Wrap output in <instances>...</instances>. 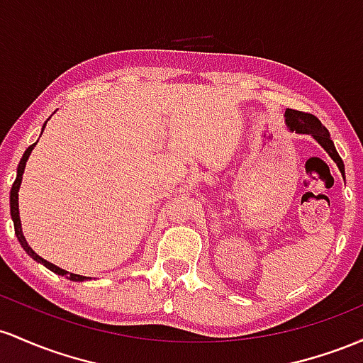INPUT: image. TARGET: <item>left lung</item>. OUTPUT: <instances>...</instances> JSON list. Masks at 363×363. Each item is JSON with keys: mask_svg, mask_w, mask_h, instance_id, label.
I'll use <instances>...</instances> for the list:
<instances>
[{"mask_svg": "<svg viewBox=\"0 0 363 363\" xmlns=\"http://www.w3.org/2000/svg\"><path fill=\"white\" fill-rule=\"evenodd\" d=\"M284 123H286V128L290 130V132L311 135L313 140H315L317 144H319L320 147L329 154V157L336 162L337 169L341 171V174H343L345 178L343 160H341L340 154H337L335 142L331 140V135H329L328 128H325L315 116L308 115V113L295 111V109H286V111H284Z\"/></svg>", "mask_w": 363, "mask_h": 363, "instance_id": "1", "label": "left lung"}]
</instances>
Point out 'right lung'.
Instances as JSON below:
<instances>
[{
  "instance_id": "add662e5",
  "label": "right lung",
  "mask_w": 363,
  "mask_h": 363,
  "mask_svg": "<svg viewBox=\"0 0 363 363\" xmlns=\"http://www.w3.org/2000/svg\"><path fill=\"white\" fill-rule=\"evenodd\" d=\"M46 123H48V121H46ZM46 123L43 125V130H44V127H46ZM35 144H38V142H35ZM35 144H32L30 147H27L26 152H23L22 160H20V162H18V168H17V178H15V182H13V186H11V190H10V214H11V219H13L15 235H17V238H18L20 245H22L23 250H26L27 254L30 255V257L35 260V262L43 264L44 267H48V269H50V271L56 272V274H60V276H65V278H67V279L77 281V283H82V281H87V279H91V278H87V276L73 274V272H68V271L61 269V267H58V266H55V264L48 262L46 259H43V257H40V255L35 254V252L32 250L30 247H28V243H27L26 236H23V233H22V221H20V213H18V190H20V185H22V177H23V171H26L27 160H28V156H30L32 149L35 147Z\"/></svg>"
}]
</instances>
